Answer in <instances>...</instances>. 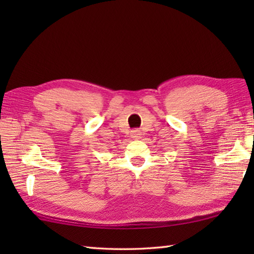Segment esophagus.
Wrapping results in <instances>:
<instances>
[{
  "instance_id": "34e87169",
  "label": "esophagus",
  "mask_w": 254,
  "mask_h": 254,
  "mask_svg": "<svg viewBox=\"0 0 254 254\" xmlns=\"http://www.w3.org/2000/svg\"><path fill=\"white\" fill-rule=\"evenodd\" d=\"M131 136L133 138H138L139 136H141V133H139V131H137V130H134L131 132Z\"/></svg>"
}]
</instances>
